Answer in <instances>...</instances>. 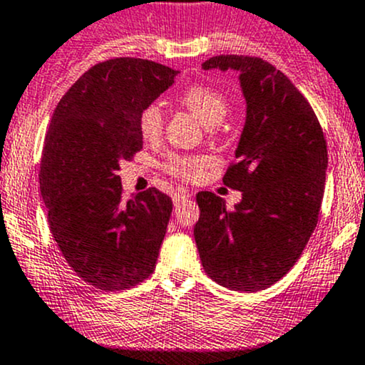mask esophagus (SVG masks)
Wrapping results in <instances>:
<instances>
[{
  "label": "esophagus",
  "instance_id": "1",
  "mask_svg": "<svg viewBox=\"0 0 365 365\" xmlns=\"http://www.w3.org/2000/svg\"><path fill=\"white\" fill-rule=\"evenodd\" d=\"M191 195L186 193V191H175L174 193V205L179 207L182 202H186V200H190Z\"/></svg>",
  "mask_w": 365,
  "mask_h": 365
}]
</instances>
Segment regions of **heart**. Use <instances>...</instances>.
Wrapping results in <instances>:
<instances>
[{"label":"heart","mask_w":365,"mask_h":365,"mask_svg":"<svg viewBox=\"0 0 365 365\" xmlns=\"http://www.w3.org/2000/svg\"><path fill=\"white\" fill-rule=\"evenodd\" d=\"M179 104L193 113L205 127L222 123L230 111V103L222 92L209 85H191L179 96ZM165 127V113L158 103L144 106L139 113V130L144 140H156ZM205 167V158L190 155H170L165 162L168 174L181 179H195Z\"/></svg>","instance_id":"1"}]
</instances>
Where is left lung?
<instances>
[{
  "label": "left lung",
  "mask_w": 365,
  "mask_h": 365,
  "mask_svg": "<svg viewBox=\"0 0 365 365\" xmlns=\"http://www.w3.org/2000/svg\"><path fill=\"white\" fill-rule=\"evenodd\" d=\"M202 68L240 71L247 121L222 178L242 191V202L228 209L221 197L200 191L195 240L214 282L257 292L296 264L319 222L327 143L307 97L269 62L215 56Z\"/></svg>",
  "instance_id": "obj_1"
}]
</instances>
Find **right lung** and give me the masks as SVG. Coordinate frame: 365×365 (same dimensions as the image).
I'll list each match as a JSON object with an SVG mask.
<instances>
[{
	"label": "right lung",
	"instance_id": "1",
	"mask_svg": "<svg viewBox=\"0 0 365 365\" xmlns=\"http://www.w3.org/2000/svg\"><path fill=\"white\" fill-rule=\"evenodd\" d=\"M179 71L135 57L92 66L58 101L40 162L48 226L68 264L106 292L155 272L172 214L156 187L123 198L120 162L143 150L139 113Z\"/></svg>",
	"mask_w": 365,
	"mask_h": 365
}]
</instances>
